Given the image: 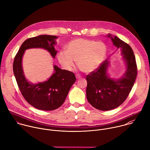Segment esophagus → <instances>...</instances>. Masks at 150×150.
<instances>
[{"label":"esophagus","instance_id":"34e87169","mask_svg":"<svg viewBox=\"0 0 150 150\" xmlns=\"http://www.w3.org/2000/svg\"><path fill=\"white\" fill-rule=\"evenodd\" d=\"M76 78L77 79H80V78H81V75H76Z\"/></svg>","mask_w":150,"mask_h":150}]
</instances>
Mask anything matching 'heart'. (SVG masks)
Wrapping results in <instances>:
<instances>
[{
    "mask_svg": "<svg viewBox=\"0 0 150 150\" xmlns=\"http://www.w3.org/2000/svg\"><path fill=\"white\" fill-rule=\"evenodd\" d=\"M107 49L102 42L85 38H76L66 46V51L61 50L57 54L60 64L67 70L71 71L75 66L85 73L96 69L103 61Z\"/></svg>",
    "mask_w": 150,
    "mask_h": 150,
    "instance_id": "heart-1",
    "label": "heart"
}]
</instances>
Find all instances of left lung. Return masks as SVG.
<instances>
[{
  "label": "left lung",
  "mask_w": 150,
  "mask_h": 150,
  "mask_svg": "<svg viewBox=\"0 0 150 150\" xmlns=\"http://www.w3.org/2000/svg\"><path fill=\"white\" fill-rule=\"evenodd\" d=\"M108 37L111 38L117 50L120 49L126 71L122 78H111L107 73L109 62L106 59L86 76L88 101L95 108L103 111L114 109L125 101L137 74L136 58L131 47L116 36L109 34Z\"/></svg>",
  "instance_id": "8db88e82"
}]
</instances>
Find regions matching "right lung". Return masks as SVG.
<instances>
[{
  "mask_svg": "<svg viewBox=\"0 0 150 150\" xmlns=\"http://www.w3.org/2000/svg\"><path fill=\"white\" fill-rule=\"evenodd\" d=\"M58 37L41 35L25 40L16 55L13 72L18 88L25 100L35 108L42 110H53L64 102L70 88L76 81L74 74L54 65V73L46 81L35 84L26 79L22 67V58L25 50L34 48L47 50L53 58L57 51L54 45Z\"/></svg>",
  "mask_w": 150,
  "mask_h": 150,
  "instance_id": "add662e5",
  "label": "right lung"
}]
</instances>
